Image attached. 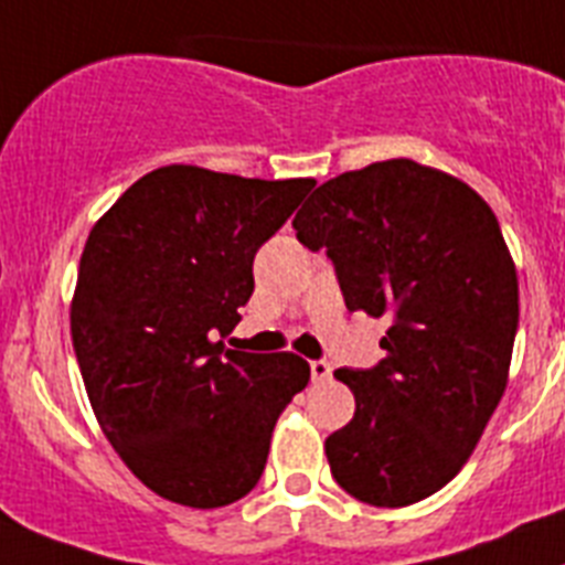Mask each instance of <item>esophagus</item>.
<instances>
[{
    "label": "esophagus",
    "instance_id": "34e87169",
    "mask_svg": "<svg viewBox=\"0 0 565 565\" xmlns=\"http://www.w3.org/2000/svg\"><path fill=\"white\" fill-rule=\"evenodd\" d=\"M310 373L312 382H324V379L333 376V364L324 362V359H316V362H310Z\"/></svg>",
    "mask_w": 565,
    "mask_h": 565
}]
</instances>
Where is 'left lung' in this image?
<instances>
[{
	"mask_svg": "<svg viewBox=\"0 0 565 565\" xmlns=\"http://www.w3.org/2000/svg\"><path fill=\"white\" fill-rule=\"evenodd\" d=\"M327 249L350 312L391 321L371 371H335L353 419L327 436L333 480L402 509L466 466L509 385L520 290L497 215L459 178L407 158L321 183L292 221Z\"/></svg>",
	"mask_w": 565,
	"mask_h": 565,
	"instance_id": "1",
	"label": "left lung"
}]
</instances>
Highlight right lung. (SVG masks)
Masks as SVG:
<instances>
[{"label": "right lung", "instance_id": "add662e5", "mask_svg": "<svg viewBox=\"0 0 565 565\" xmlns=\"http://www.w3.org/2000/svg\"><path fill=\"white\" fill-rule=\"evenodd\" d=\"M316 186L160 166L94 224L71 341L99 428L137 480L189 509L241 500L281 411L310 382L296 353L226 350L258 246Z\"/></svg>", "mask_w": 565, "mask_h": 565}]
</instances>
